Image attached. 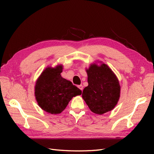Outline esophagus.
Segmentation results:
<instances>
[{
    "label": "esophagus",
    "instance_id": "obj_1",
    "mask_svg": "<svg viewBox=\"0 0 154 154\" xmlns=\"http://www.w3.org/2000/svg\"><path fill=\"white\" fill-rule=\"evenodd\" d=\"M78 87H79V89H81V91H83V86L82 85H78Z\"/></svg>",
    "mask_w": 154,
    "mask_h": 154
}]
</instances>
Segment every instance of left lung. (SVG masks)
I'll return each instance as SVG.
<instances>
[{"mask_svg":"<svg viewBox=\"0 0 154 154\" xmlns=\"http://www.w3.org/2000/svg\"><path fill=\"white\" fill-rule=\"evenodd\" d=\"M88 86L82 97L93 112L103 114L112 110L119 101L120 87L115 75L105 64L91 65L87 70Z\"/></svg>","mask_w":154,"mask_h":154,"instance_id":"8db88e82","label":"left lung"}]
</instances>
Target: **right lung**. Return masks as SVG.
<instances>
[{
    "mask_svg": "<svg viewBox=\"0 0 154 154\" xmlns=\"http://www.w3.org/2000/svg\"><path fill=\"white\" fill-rule=\"evenodd\" d=\"M62 69L61 65L46 68L35 86V96L38 105L52 114L61 113L72 98L82 93L71 81L61 76Z\"/></svg>",
    "mask_w": 154,
    "mask_h": 154,
    "instance_id": "add662e5",
    "label": "right lung"
}]
</instances>
